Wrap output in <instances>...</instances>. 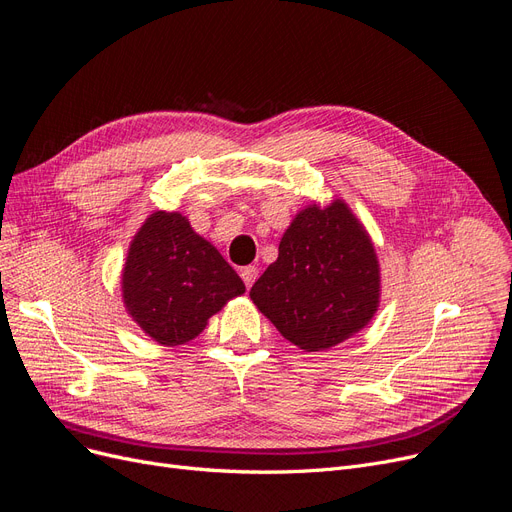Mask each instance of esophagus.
Segmentation results:
<instances>
[{"instance_id": "34e87169", "label": "esophagus", "mask_w": 512, "mask_h": 512, "mask_svg": "<svg viewBox=\"0 0 512 512\" xmlns=\"http://www.w3.org/2000/svg\"><path fill=\"white\" fill-rule=\"evenodd\" d=\"M257 268L255 266H246V268H242V272H240V276H242V280H244V285H246V289H251L253 287V282L257 280Z\"/></svg>"}]
</instances>
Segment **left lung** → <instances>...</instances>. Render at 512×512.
I'll use <instances>...</instances> for the list:
<instances>
[{
	"mask_svg": "<svg viewBox=\"0 0 512 512\" xmlns=\"http://www.w3.org/2000/svg\"><path fill=\"white\" fill-rule=\"evenodd\" d=\"M251 299L301 350L342 344L380 304V266L365 227L342 200L308 206L282 236L278 259L259 276Z\"/></svg>",
	"mask_w": 512,
	"mask_h": 512,
	"instance_id": "left-lung-1",
	"label": "left lung"
}]
</instances>
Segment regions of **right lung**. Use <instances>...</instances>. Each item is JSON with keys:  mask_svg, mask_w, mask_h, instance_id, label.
I'll return each instance as SVG.
<instances>
[{"mask_svg": "<svg viewBox=\"0 0 512 512\" xmlns=\"http://www.w3.org/2000/svg\"><path fill=\"white\" fill-rule=\"evenodd\" d=\"M128 314L158 344L181 346L244 282L179 213H154L132 240L122 274Z\"/></svg>", "mask_w": 512, "mask_h": 512, "instance_id": "1", "label": "right lung"}]
</instances>
